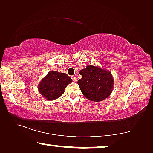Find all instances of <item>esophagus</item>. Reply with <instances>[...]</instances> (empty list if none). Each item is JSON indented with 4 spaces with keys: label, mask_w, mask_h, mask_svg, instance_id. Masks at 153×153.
<instances>
[{
    "label": "esophagus",
    "mask_w": 153,
    "mask_h": 153,
    "mask_svg": "<svg viewBox=\"0 0 153 153\" xmlns=\"http://www.w3.org/2000/svg\"><path fill=\"white\" fill-rule=\"evenodd\" d=\"M72 79L73 81H74V82H76V76H72Z\"/></svg>",
    "instance_id": "1"
}]
</instances>
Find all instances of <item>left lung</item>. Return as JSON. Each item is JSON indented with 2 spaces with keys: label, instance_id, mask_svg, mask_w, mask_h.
<instances>
[{
  "label": "left lung",
  "instance_id": "left-lung-1",
  "mask_svg": "<svg viewBox=\"0 0 153 153\" xmlns=\"http://www.w3.org/2000/svg\"><path fill=\"white\" fill-rule=\"evenodd\" d=\"M82 78L78 84L83 95L92 102H101L108 97L114 88L111 73L100 67L88 65L79 72Z\"/></svg>",
  "mask_w": 153,
  "mask_h": 153
}]
</instances>
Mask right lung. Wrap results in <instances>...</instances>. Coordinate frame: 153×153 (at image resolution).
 <instances>
[{"label": "right lung", "instance_id": "add662e5", "mask_svg": "<svg viewBox=\"0 0 153 153\" xmlns=\"http://www.w3.org/2000/svg\"><path fill=\"white\" fill-rule=\"evenodd\" d=\"M72 81V79L65 73L49 71L39 82L37 88L46 100L52 101L60 97L67 85Z\"/></svg>", "mask_w": 153, "mask_h": 153}]
</instances>
